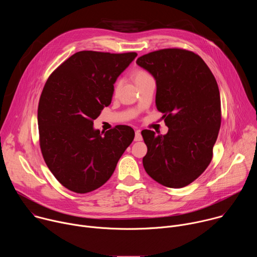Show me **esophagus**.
I'll return each instance as SVG.
<instances>
[{
	"label": "esophagus",
	"instance_id": "1",
	"mask_svg": "<svg viewBox=\"0 0 257 257\" xmlns=\"http://www.w3.org/2000/svg\"><path fill=\"white\" fill-rule=\"evenodd\" d=\"M134 140H135V141H141V140H142V136H141L140 130H137V131L135 132V137H134Z\"/></svg>",
	"mask_w": 257,
	"mask_h": 257
}]
</instances>
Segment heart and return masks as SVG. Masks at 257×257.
Segmentation results:
<instances>
[{
    "mask_svg": "<svg viewBox=\"0 0 257 257\" xmlns=\"http://www.w3.org/2000/svg\"><path fill=\"white\" fill-rule=\"evenodd\" d=\"M149 78H152L151 74H150V73L146 72V71H144V70L138 69V70H136V71L133 73V79H134L136 85L139 84V83H141L142 81H144V80H146V79H149ZM118 89H119V83H117V84L115 85V89H114L115 92H116Z\"/></svg>",
    "mask_w": 257,
    "mask_h": 257,
    "instance_id": "1",
    "label": "heart"
}]
</instances>
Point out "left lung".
<instances>
[{"instance_id":"left-lung-1","label":"left lung","mask_w":257,"mask_h":257,"mask_svg":"<svg viewBox=\"0 0 257 257\" xmlns=\"http://www.w3.org/2000/svg\"><path fill=\"white\" fill-rule=\"evenodd\" d=\"M137 65L154 76L156 104L169 128L165 135L141 132L148 146L144 170L170 188L189 185L208 167L221 127V96L204 61L182 49L139 57Z\"/></svg>"}]
</instances>
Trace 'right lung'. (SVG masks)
<instances>
[{
  "instance_id": "right-lung-1",
  "label": "right lung",
  "mask_w": 257,
  "mask_h": 257,
  "mask_svg": "<svg viewBox=\"0 0 257 257\" xmlns=\"http://www.w3.org/2000/svg\"><path fill=\"white\" fill-rule=\"evenodd\" d=\"M136 56L78 52L45 84L38 109L42 154L55 178L73 192L87 193L102 186L134 139L129 126L100 133L93 120L111 103L117 78Z\"/></svg>"
}]
</instances>
